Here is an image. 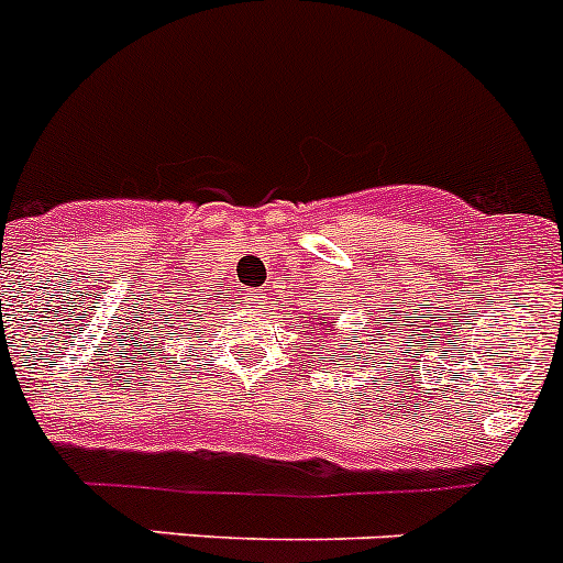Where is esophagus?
Segmentation results:
<instances>
[{
	"instance_id": "1",
	"label": "esophagus",
	"mask_w": 563,
	"mask_h": 563,
	"mask_svg": "<svg viewBox=\"0 0 563 563\" xmlns=\"http://www.w3.org/2000/svg\"><path fill=\"white\" fill-rule=\"evenodd\" d=\"M257 306H261V299H257Z\"/></svg>"
}]
</instances>
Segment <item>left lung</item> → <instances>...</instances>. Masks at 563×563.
<instances>
[{
    "mask_svg": "<svg viewBox=\"0 0 563 563\" xmlns=\"http://www.w3.org/2000/svg\"><path fill=\"white\" fill-rule=\"evenodd\" d=\"M324 319H328V317H324ZM328 328H330V324H328ZM322 335H328V330H324V333ZM346 358H350V355H346Z\"/></svg>",
    "mask_w": 563,
    "mask_h": 563,
    "instance_id": "8db88e82",
    "label": "left lung"
}]
</instances>
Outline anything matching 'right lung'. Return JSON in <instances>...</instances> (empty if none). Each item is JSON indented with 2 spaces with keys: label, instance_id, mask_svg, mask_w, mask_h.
<instances>
[{
  "label": "right lung",
  "instance_id": "1",
  "mask_svg": "<svg viewBox=\"0 0 563 563\" xmlns=\"http://www.w3.org/2000/svg\"><path fill=\"white\" fill-rule=\"evenodd\" d=\"M191 308H194V306H191ZM199 313H202V311H199Z\"/></svg>",
  "mask_w": 563,
  "mask_h": 563
}]
</instances>
